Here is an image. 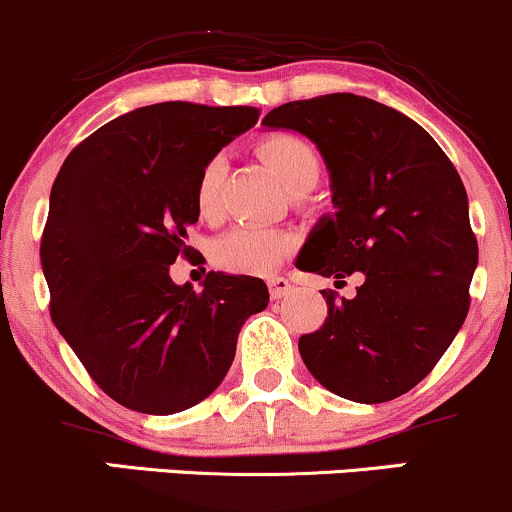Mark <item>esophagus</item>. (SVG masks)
<instances>
[{
	"mask_svg": "<svg viewBox=\"0 0 512 512\" xmlns=\"http://www.w3.org/2000/svg\"><path fill=\"white\" fill-rule=\"evenodd\" d=\"M291 289H294V286H291V282L286 277H272V279H269V296H272L274 301L282 299V296L289 294Z\"/></svg>",
	"mask_w": 512,
	"mask_h": 512,
	"instance_id": "1",
	"label": "esophagus"
}]
</instances>
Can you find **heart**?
<instances>
[{"label":"heart","mask_w":512,"mask_h":512,"mask_svg":"<svg viewBox=\"0 0 512 512\" xmlns=\"http://www.w3.org/2000/svg\"><path fill=\"white\" fill-rule=\"evenodd\" d=\"M257 155L279 174L294 194H306L316 187L323 172L318 150L296 133H272L257 143ZM228 162L213 155L201 165L194 182V209L201 221L213 223L221 216V192L226 182ZM291 238L277 228L240 226L213 245V262L233 274H272L291 255Z\"/></svg>","instance_id":"heart-1"}]
</instances>
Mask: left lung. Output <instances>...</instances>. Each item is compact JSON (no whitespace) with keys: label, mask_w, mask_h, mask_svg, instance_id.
<instances>
[{"label":"left lung","mask_w":512,"mask_h":512,"mask_svg":"<svg viewBox=\"0 0 512 512\" xmlns=\"http://www.w3.org/2000/svg\"><path fill=\"white\" fill-rule=\"evenodd\" d=\"M308 136L333 177L335 213L296 267L347 284L325 289L328 316L299 352L320 384L347 401L384 403L428 376L469 313L479 245L452 160L401 111L357 94L289 101L262 119Z\"/></svg>","instance_id":"left-lung-1"}]
</instances>
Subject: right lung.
Returning <instances> with one entry per match:
<instances>
[{"label":"right lung","instance_id":"right-lung-1","mask_svg":"<svg viewBox=\"0 0 512 512\" xmlns=\"http://www.w3.org/2000/svg\"><path fill=\"white\" fill-rule=\"evenodd\" d=\"M257 119L255 106H143L84 138L55 177L41 238L50 318L94 384L131 411L204 401L245 318L267 308L257 277L209 272L199 291L170 279L177 257H196V174Z\"/></svg>","mask_w":512,"mask_h":512}]
</instances>
